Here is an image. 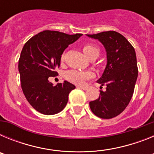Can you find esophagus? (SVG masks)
I'll return each instance as SVG.
<instances>
[{"label":"esophagus","instance_id":"34e87169","mask_svg":"<svg viewBox=\"0 0 154 154\" xmlns=\"http://www.w3.org/2000/svg\"><path fill=\"white\" fill-rule=\"evenodd\" d=\"M78 88L81 89H83V90H87L88 89V86H82V85H79Z\"/></svg>","mask_w":154,"mask_h":154}]
</instances>
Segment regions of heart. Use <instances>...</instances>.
<instances>
[{
  "label": "heart",
  "mask_w": 154,
  "mask_h": 154,
  "mask_svg": "<svg viewBox=\"0 0 154 154\" xmlns=\"http://www.w3.org/2000/svg\"><path fill=\"white\" fill-rule=\"evenodd\" d=\"M82 51L85 54V56L89 59L97 58L99 55V51L97 48L91 45H86L82 48ZM65 59V55L62 54L61 56V61H64ZM93 76V73L91 72H85V71L76 70V69H72V70L67 71L65 73V78L68 81L72 82V83L77 84V85H82L87 79L92 78Z\"/></svg>",
  "instance_id": "b5f03b06"
}]
</instances>
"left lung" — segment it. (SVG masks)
Segmentation results:
<instances>
[{
	"mask_svg": "<svg viewBox=\"0 0 154 154\" xmlns=\"http://www.w3.org/2000/svg\"><path fill=\"white\" fill-rule=\"evenodd\" d=\"M104 46L107 63L97 82L106 85L97 99L89 103L94 114L102 119H111L126 109L133 96L138 76L135 49L124 36L116 31L86 35ZM101 86V87H102Z\"/></svg>",
	"mask_w": 154,
	"mask_h": 154,
	"instance_id": "obj_1",
	"label": "left lung"
}]
</instances>
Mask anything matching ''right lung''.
Listing matches in <instances>:
<instances>
[{"label": "right lung", "mask_w": 154, "mask_h": 154, "mask_svg": "<svg viewBox=\"0 0 154 154\" xmlns=\"http://www.w3.org/2000/svg\"><path fill=\"white\" fill-rule=\"evenodd\" d=\"M82 35L43 31L24 44L18 62L21 89L38 112L54 115L67 104L69 92L75 86L68 81L53 85L48 78L58 75L55 69L60 66L62 53Z\"/></svg>", "instance_id": "obj_1"}]
</instances>
